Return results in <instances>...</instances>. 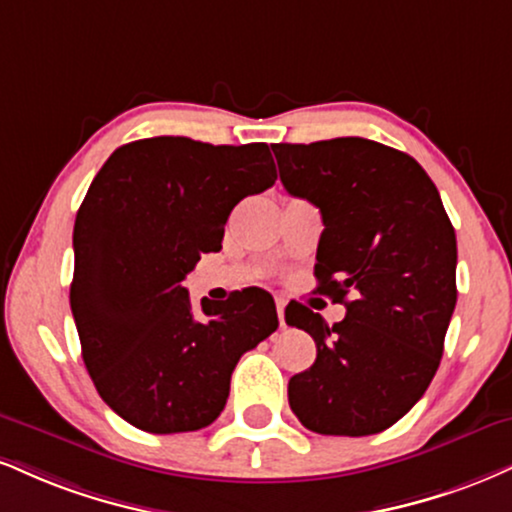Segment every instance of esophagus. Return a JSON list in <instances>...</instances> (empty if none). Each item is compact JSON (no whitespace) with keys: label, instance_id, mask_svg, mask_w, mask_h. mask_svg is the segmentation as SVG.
<instances>
[{"label":"esophagus","instance_id":"34e87169","mask_svg":"<svg viewBox=\"0 0 512 512\" xmlns=\"http://www.w3.org/2000/svg\"><path fill=\"white\" fill-rule=\"evenodd\" d=\"M283 310H286V300L276 298V315H279V324L286 326V317H283Z\"/></svg>","mask_w":512,"mask_h":512}]
</instances>
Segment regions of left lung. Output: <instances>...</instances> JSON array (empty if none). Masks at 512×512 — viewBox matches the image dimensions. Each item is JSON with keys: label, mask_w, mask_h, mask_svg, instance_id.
Listing matches in <instances>:
<instances>
[{"label": "left lung", "mask_w": 512, "mask_h": 512, "mask_svg": "<svg viewBox=\"0 0 512 512\" xmlns=\"http://www.w3.org/2000/svg\"><path fill=\"white\" fill-rule=\"evenodd\" d=\"M272 150L283 188L322 212L317 291L346 305L334 326L286 307V324L317 343L315 365L288 381V403L310 432L379 434L439 369L458 300L453 224L427 171L393 147L334 138Z\"/></svg>", "instance_id": "1"}]
</instances>
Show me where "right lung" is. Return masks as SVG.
Instances as JSON below:
<instances>
[{"label":"right lung","instance_id":"add662e5","mask_svg":"<svg viewBox=\"0 0 512 512\" xmlns=\"http://www.w3.org/2000/svg\"><path fill=\"white\" fill-rule=\"evenodd\" d=\"M274 181L264 143L159 135L121 145L90 183L73 226L71 312L92 384L133 427L212 424L240 355L279 326L262 288L202 298L195 315L181 286L202 252L221 250L231 209Z\"/></svg>","mask_w":512,"mask_h":512}]
</instances>
